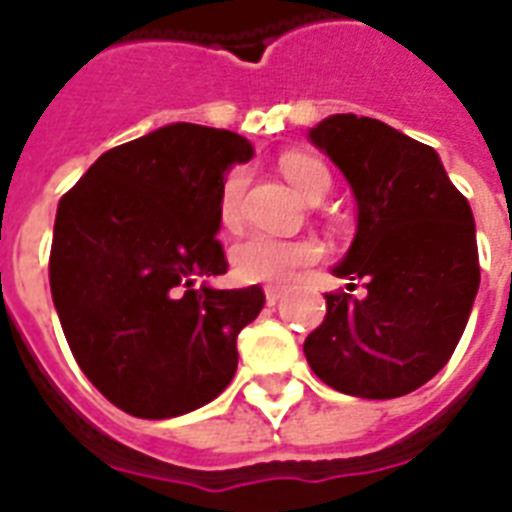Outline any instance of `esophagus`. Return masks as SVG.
Here are the masks:
<instances>
[{
    "mask_svg": "<svg viewBox=\"0 0 512 512\" xmlns=\"http://www.w3.org/2000/svg\"><path fill=\"white\" fill-rule=\"evenodd\" d=\"M284 292H287L284 287H265V303L276 305L284 297Z\"/></svg>",
    "mask_w": 512,
    "mask_h": 512,
    "instance_id": "34e87169",
    "label": "esophagus"
}]
</instances>
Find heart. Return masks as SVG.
<instances>
[{
  "mask_svg": "<svg viewBox=\"0 0 512 512\" xmlns=\"http://www.w3.org/2000/svg\"><path fill=\"white\" fill-rule=\"evenodd\" d=\"M281 172L287 180L295 185V191L305 201L321 191H329L332 177L327 167L308 154H287L281 159ZM247 170L236 167L228 172V177L220 185L217 193V217L225 228L239 225L241 220V199L247 191ZM319 257V247L313 241L297 239H273L265 233H252L247 239L233 244L231 249V265L233 273L241 281H265V284H279L287 281L297 268L313 263Z\"/></svg>",
  "mask_w": 512,
  "mask_h": 512,
  "instance_id": "1",
  "label": "heart"
}]
</instances>
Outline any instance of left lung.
Segmentation results:
<instances>
[{"instance_id": "8db88e82", "label": "left lung", "mask_w": 512, "mask_h": 512, "mask_svg": "<svg viewBox=\"0 0 512 512\" xmlns=\"http://www.w3.org/2000/svg\"><path fill=\"white\" fill-rule=\"evenodd\" d=\"M356 199V236L332 268L364 279L366 297H327V316L303 350L329 388L398 398L436 377L473 311L476 220L441 156L390 124L335 114L308 130ZM353 287V284H350Z\"/></svg>"}]
</instances>
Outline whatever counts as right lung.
Wrapping results in <instances>:
<instances>
[{
  "instance_id": "add662e5",
  "label": "right lung",
  "mask_w": 512,
  "mask_h": 512,
  "mask_svg": "<svg viewBox=\"0 0 512 512\" xmlns=\"http://www.w3.org/2000/svg\"><path fill=\"white\" fill-rule=\"evenodd\" d=\"M252 156L236 132L175 122L106 151L60 199L52 303L87 380L132 417L193 412L236 374L263 289L193 284L228 271L217 193Z\"/></svg>"
}]
</instances>
